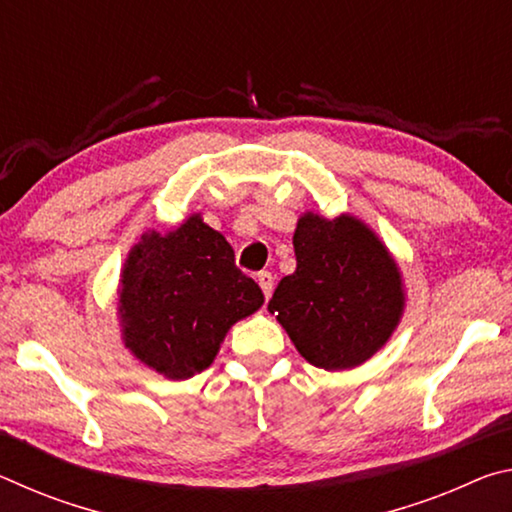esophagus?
Here are the masks:
<instances>
[{"mask_svg": "<svg viewBox=\"0 0 512 512\" xmlns=\"http://www.w3.org/2000/svg\"><path fill=\"white\" fill-rule=\"evenodd\" d=\"M257 282H259V287H262V291H264L266 300L271 298V293H273V275L268 273V271L257 273Z\"/></svg>", "mask_w": 512, "mask_h": 512, "instance_id": "34e87169", "label": "esophagus"}]
</instances>
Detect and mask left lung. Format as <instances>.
<instances>
[{"label": "left lung", "mask_w": 512, "mask_h": 512, "mask_svg": "<svg viewBox=\"0 0 512 512\" xmlns=\"http://www.w3.org/2000/svg\"><path fill=\"white\" fill-rule=\"evenodd\" d=\"M296 273L282 277L268 302L311 366L352 370L366 363L400 325L406 293L391 250L368 223L305 212L293 232Z\"/></svg>", "instance_id": "1"}]
</instances>
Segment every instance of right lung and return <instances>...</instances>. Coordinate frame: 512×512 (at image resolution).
<instances>
[{"instance_id": "1", "label": "right lung", "mask_w": 512, "mask_h": 512, "mask_svg": "<svg viewBox=\"0 0 512 512\" xmlns=\"http://www.w3.org/2000/svg\"><path fill=\"white\" fill-rule=\"evenodd\" d=\"M262 305V289L235 266V250L201 212L164 235L146 230L121 266V341L173 381L210 368L230 327Z\"/></svg>"}]
</instances>
